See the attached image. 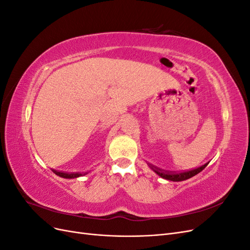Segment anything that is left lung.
Segmentation results:
<instances>
[{"label":"left lung","instance_id":"left-lung-1","mask_svg":"<svg viewBox=\"0 0 250 250\" xmlns=\"http://www.w3.org/2000/svg\"><path fill=\"white\" fill-rule=\"evenodd\" d=\"M208 165V163L204 164L203 166H201V167H199L197 169H193V170L186 171V172H169V171L162 170L152 165H150V168L152 169L157 174V175H160L161 177H163L165 179L172 180V181H181V180H186L188 178H191V177L195 176L196 174H198L199 172H201L204 168H206Z\"/></svg>","mask_w":250,"mask_h":250}]
</instances>
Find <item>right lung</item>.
Returning a JSON list of instances; mask_svg holds the SVG:
<instances>
[{
    "label": "right lung",
    "instance_id": "obj_1",
    "mask_svg": "<svg viewBox=\"0 0 250 250\" xmlns=\"http://www.w3.org/2000/svg\"><path fill=\"white\" fill-rule=\"evenodd\" d=\"M53 172H54L56 175L60 176V177H63V178H76V177H79V176H82V175H85L86 173L82 174V173H66V172H62V171H56V170H53Z\"/></svg>",
    "mask_w": 250,
    "mask_h": 250
}]
</instances>
